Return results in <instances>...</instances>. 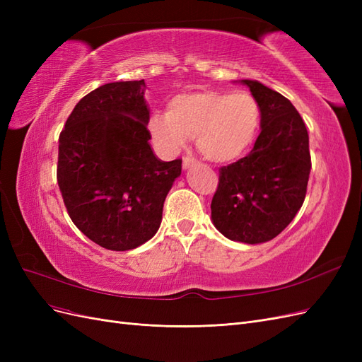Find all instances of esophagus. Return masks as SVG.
Here are the masks:
<instances>
[{
	"label": "esophagus",
	"instance_id": "esophagus-1",
	"mask_svg": "<svg viewBox=\"0 0 362 362\" xmlns=\"http://www.w3.org/2000/svg\"><path fill=\"white\" fill-rule=\"evenodd\" d=\"M194 163H196L194 158H192V157H184V158H182V168H184V169H189L190 166H193Z\"/></svg>",
	"mask_w": 362,
	"mask_h": 362
}]
</instances>
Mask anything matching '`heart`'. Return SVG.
Returning <instances> with one entry per match:
<instances>
[{
	"mask_svg": "<svg viewBox=\"0 0 362 362\" xmlns=\"http://www.w3.org/2000/svg\"><path fill=\"white\" fill-rule=\"evenodd\" d=\"M261 122L257 100L246 92L198 90L173 96L168 113L149 116L148 129L164 156H173L193 136L202 156L214 163L242 157Z\"/></svg>",
	"mask_w": 362,
	"mask_h": 362,
	"instance_id": "heart-1",
	"label": "heart"
}]
</instances>
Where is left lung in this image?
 I'll use <instances>...</instances> for the list:
<instances>
[{
  "label": "left lung",
  "mask_w": 362,
  "mask_h": 362,
  "mask_svg": "<svg viewBox=\"0 0 362 362\" xmlns=\"http://www.w3.org/2000/svg\"><path fill=\"white\" fill-rule=\"evenodd\" d=\"M238 83L259 105L261 133L246 157L218 170L211 221L233 242L258 245L281 234L300 210L311 170L310 139L286 96L257 80Z\"/></svg>",
  "instance_id": "1"
}]
</instances>
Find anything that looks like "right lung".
<instances>
[{
  "label": "right lung",
  "mask_w": 362,
  "mask_h": 362,
  "mask_svg": "<svg viewBox=\"0 0 362 362\" xmlns=\"http://www.w3.org/2000/svg\"><path fill=\"white\" fill-rule=\"evenodd\" d=\"M145 80L104 84L75 105L59 139L57 181L69 217L92 242L129 250L156 235L181 160L149 145Z\"/></svg>",
  "instance_id": "add662e5"
}]
</instances>
